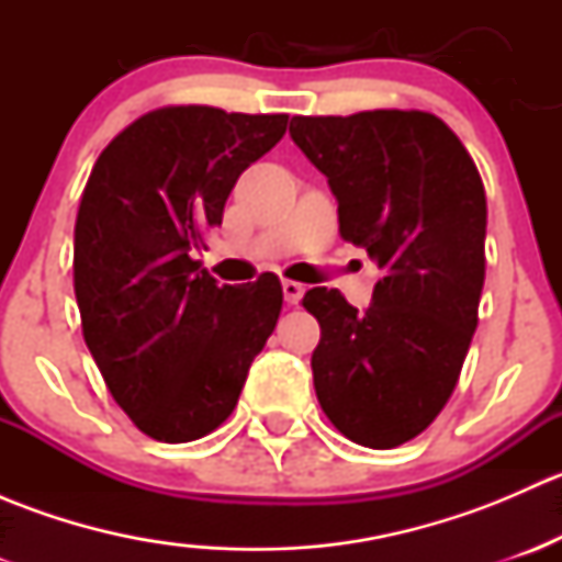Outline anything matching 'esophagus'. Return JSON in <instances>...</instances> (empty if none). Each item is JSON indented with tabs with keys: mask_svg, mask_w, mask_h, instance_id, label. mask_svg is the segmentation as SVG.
Wrapping results in <instances>:
<instances>
[{
	"mask_svg": "<svg viewBox=\"0 0 562 562\" xmlns=\"http://www.w3.org/2000/svg\"><path fill=\"white\" fill-rule=\"evenodd\" d=\"M282 293H285L288 304H299L304 296V285L296 280H282Z\"/></svg>",
	"mask_w": 562,
	"mask_h": 562,
	"instance_id": "1",
	"label": "esophagus"
}]
</instances>
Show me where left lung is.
Returning <instances> with one entry per match:
<instances>
[{
    "mask_svg": "<svg viewBox=\"0 0 562 562\" xmlns=\"http://www.w3.org/2000/svg\"><path fill=\"white\" fill-rule=\"evenodd\" d=\"M291 138L326 176L339 234L381 269L372 304L313 288L315 394L367 449H394L435 422L457 386L484 288L486 195L462 140L424 111L293 116Z\"/></svg>",
    "mask_w": 562,
    "mask_h": 562,
    "instance_id": "obj_1",
    "label": "left lung"
}]
</instances>
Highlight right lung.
<instances>
[{"label":"right lung","mask_w":562,"mask_h":562,"mask_svg":"<svg viewBox=\"0 0 562 562\" xmlns=\"http://www.w3.org/2000/svg\"><path fill=\"white\" fill-rule=\"evenodd\" d=\"M285 127V113L160 108L119 133L87 181L72 241L83 339L119 407L162 443L203 438L234 413L277 326V274L220 288L195 252Z\"/></svg>","instance_id":"right-lung-1"}]
</instances>
